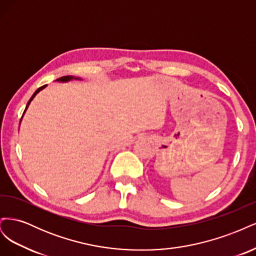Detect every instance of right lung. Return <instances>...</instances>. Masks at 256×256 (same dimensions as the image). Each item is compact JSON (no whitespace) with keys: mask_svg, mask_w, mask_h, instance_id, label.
I'll list each match as a JSON object with an SVG mask.
<instances>
[{"mask_svg":"<svg viewBox=\"0 0 256 256\" xmlns=\"http://www.w3.org/2000/svg\"><path fill=\"white\" fill-rule=\"evenodd\" d=\"M72 80H81V79H80V78H76V76H62V78H58V79H56V81H58V82H68V81H72ZM46 86H47V85H44V86H42V88H37V90H36V92H34L33 96L30 97V99L28 100V104H26V110H24V112H23L22 116L24 115V113H26V109H28V106H30V102H32V100L34 99V97H35V96L38 94V92H40L42 90H44Z\"/></svg>","mask_w":256,"mask_h":256,"instance_id":"right-lung-1","label":"right lung"}]
</instances>
